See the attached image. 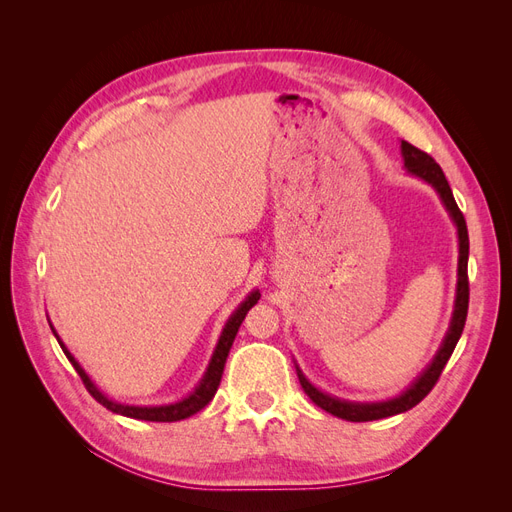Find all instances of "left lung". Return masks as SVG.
Wrapping results in <instances>:
<instances>
[{
	"label": "left lung",
	"instance_id": "obj_1",
	"mask_svg": "<svg viewBox=\"0 0 512 512\" xmlns=\"http://www.w3.org/2000/svg\"><path fill=\"white\" fill-rule=\"evenodd\" d=\"M401 153H404V164L410 170L412 175L425 179L427 183H431L433 188L438 190L442 203L446 205L448 213H451L453 222L457 224V232H459V280H457V301H455V312H453V322L451 329H448L444 344L440 346L436 359L431 361V365L423 371V376L418 378L410 389L399 395L391 401H380V404H352V401H342L335 399L331 395H324L322 391H318L316 386L309 384L305 380V376L297 369L299 374V382L303 386V391L307 393V397L314 401V404L322 410H327L329 414L344 418V421H352V423H365V421H378V418H386V416H395L406 412L410 408H414L416 404L429 395V391L436 386V382L442 376V369L446 367L448 359L459 342V337L463 333V327H466V318H468V303H470V282H468V254H470V239H468V226H466V218H463L461 209L455 203V196L451 192V185H448L440 164L433 160L429 153L421 151L418 147L410 145L408 141H401Z\"/></svg>",
	"mask_w": 512,
	"mask_h": 512
}]
</instances>
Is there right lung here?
<instances>
[{
  "instance_id": "right-lung-1",
  "label": "right lung",
  "mask_w": 512,
  "mask_h": 512,
  "mask_svg": "<svg viewBox=\"0 0 512 512\" xmlns=\"http://www.w3.org/2000/svg\"><path fill=\"white\" fill-rule=\"evenodd\" d=\"M258 299H260V292L254 290V292L250 294V297H247V299L241 303V307L237 309V312L230 316V320L226 322V327H224V331H222L218 348H215V352H213V359H211V363H209V369H207L205 378L200 380V384L196 386V391H194L190 397H185L183 401H177V404H170V406L141 408V406H123V404H117V401H111V399L104 397V395L96 389L94 382H91V380L87 378L83 367L74 361V356L66 350V346L61 344L59 339H57V342H59L61 350H64V354L68 356V361L72 363V367L76 369V374L81 376V380H83V384H85V389L89 391V395L94 397V399L98 401V404H102L106 410H111V412H115V414L130 416V418H138V421L175 423V421H183V418H188V416L196 414L198 410H203V408L209 404V401L213 399L215 391H218V386H220L222 374H224V365H226V356H228V352H230V346H232V342H235V335H237V331H239V327H241V322H243L245 314L250 312L252 305L258 303ZM55 337H57V335H55Z\"/></svg>"
}]
</instances>
